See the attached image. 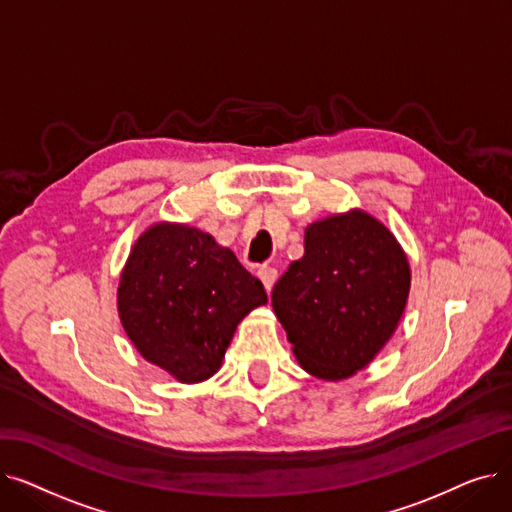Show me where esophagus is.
I'll list each match as a JSON object with an SVG mask.
<instances>
[{
  "instance_id": "esophagus-1",
  "label": "esophagus",
  "mask_w": 512,
  "mask_h": 512,
  "mask_svg": "<svg viewBox=\"0 0 512 512\" xmlns=\"http://www.w3.org/2000/svg\"><path fill=\"white\" fill-rule=\"evenodd\" d=\"M257 276H259V280L263 282V286H265V290L270 292L272 288H274V284H276V280H278V270L276 267H259V272H257Z\"/></svg>"
}]
</instances>
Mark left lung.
Here are the masks:
<instances>
[{
  "mask_svg": "<svg viewBox=\"0 0 512 512\" xmlns=\"http://www.w3.org/2000/svg\"><path fill=\"white\" fill-rule=\"evenodd\" d=\"M411 267L396 236L351 209L305 228V255L272 290V307L299 365L326 382L365 369L398 328Z\"/></svg>",
  "mask_w": 512,
  "mask_h": 512,
  "instance_id": "obj_1",
  "label": "left lung"
}]
</instances>
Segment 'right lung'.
<instances>
[{"label": "right lung", "instance_id": "add662e5", "mask_svg": "<svg viewBox=\"0 0 512 512\" xmlns=\"http://www.w3.org/2000/svg\"><path fill=\"white\" fill-rule=\"evenodd\" d=\"M267 303L263 284L199 228L157 222L134 242L118 284L122 328L180 384L218 373L236 326Z\"/></svg>", "mask_w": 512, "mask_h": 512}]
</instances>
